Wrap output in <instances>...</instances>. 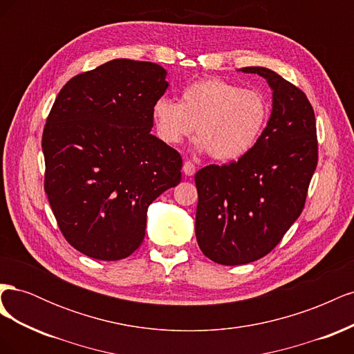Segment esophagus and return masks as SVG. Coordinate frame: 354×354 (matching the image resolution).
<instances>
[{"label":"esophagus","mask_w":354,"mask_h":354,"mask_svg":"<svg viewBox=\"0 0 354 354\" xmlns=\"http://www.w3.org/2000/svg\"><path fill=\"white\" fill-rule=\"evenodd\" d=\"M183 173L186 176H194L196 173V167L194 162H190V160H186V162L183 164Z\"/></svg>","instance_id":"1"}]
</instances>
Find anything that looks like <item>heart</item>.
Returning a JSON list of instances; mask_svg holds the SVG:
<instances>
[{"label":"heart","mask_w":354,"mask_h":354,"mask_svg":"<svg viewBox=\"0 0 354 354\" xmlns=\"http://www.w3.org/2000/svg\"><path fill=\"white\" fill-rule=\"evenodd\" d=\"M156 134L178 145L196 127L199 151L218 160H234L260 140L270 116L269 102L257 90L220 78L199 80L181 91L180 103L160 97L153 103Z\"/></svg>","instance_id":"b5f03b06"}]
</instances>
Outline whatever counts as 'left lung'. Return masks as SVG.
Masks as SVG:
<instances>
[{
    "mask_svg": "<svg viewBox=\"0 0 354 354\" xmlns=\"http://www.w3.org/2000/svg\"><path fill=\"white\" fill-rule=\"evenodd\" d=\"M241 71L270 85V120L248 153L195 176L196 241L223 266L252 263L281 242L304 208L317 165L316 120L306 94L267 68Z\"/></svg>",
    "mask_w": 354,
    "mask_h": 354,
    "instance_id": "1",
    "label": "left lung"
}]
</instances>
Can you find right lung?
Segmentation results:
<instances>
[{
	"mask_svg": "<svg viewBox=\"0 0 354 354\" xmlns=\"http://www.w3.org/2000/svg\"><path fill=\"white\" fill-rule=\"evenodd\" d=\"M165 77L156 63L115 59L69 80L50 111L44 189L63 236L91 259L131 255L149 205L180 183V153L151 134Z\"/></svg>",
	"mask_w": 354,
	"mask_h": 354,
	"instance_id": "obj_1",
	"label": "right lung"
}]
</instances>
